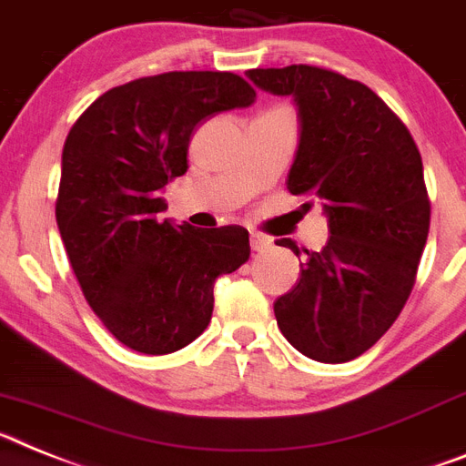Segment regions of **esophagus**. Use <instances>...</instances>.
Wrapping results in <instances>:
<instances>
[{
  "label": "esophagus",
  "instance_id": "34e87169",
  "mask_svg": "<svg viewBox=\"0 0 466 466\" xmlns=\"http://www.w3.org/2000/svg\"><path fill=\"white\" fill-rule=\"evenodd\" d=\"M250 246H253V250H265L272 246V238L265 237V234L260 232H253L250 234Z\"/></svg>",
  "mask_w": 466,
  "mask_h": 466
}]
</instances>
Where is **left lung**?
<instances>
[{
	"mask_svg": "<svg viewBox=\"0 0 466 466\" xmlns=\"http://www.w3.org/2000/svg\"><path fill=\"white\" fill-rule=\"evenodd\" d=\"M246 75L295 98L300 143L286 185L305 210L321 206L330 232L321 250H305L300 281L274 302V317L314 361H351L390 330L415 286L431 218L422 157L366 84L317 65ZM277 244L300 258L290 238Z\"/></svg>",
	"mask_w": 466,
	"mask_h": 466,
	"instance_id": "8db88e82",
	"label": "left lung"
}]
</instances>
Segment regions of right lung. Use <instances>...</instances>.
<instances>
[{
    "mask_svg": "<svg viewBox=\"0 0 466 466\" xmlns=\"http://www.w3.org/2000/svg\"><path fill=\"white\" fill-rule=\"evenodd\" d=\"M253 100L256 88L234 72H164L103 93L67 133L60 238L121 345L152 356L187 347L210 323L216 279L248 260L244 228L173 225L161 218V189L187 171L199 121Z\"/></svg>",
    "mask_w": 466,
    "mask_h": 466,
    "instance_id": "right-lung-1",
    "label": "right lung"
}]
</instances>
